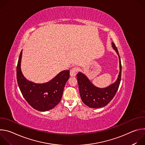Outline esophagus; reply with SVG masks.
Here are the masks:
<instances>
[{
    "label": "esophagus",
    "instance_id": "obj_1",
    "mask_svg": "<svg viewBox=\"0 0 145 145\" xmlns=\"http://www.w3.org/2000/svg\"><path fill=\"white\" fill-rule=\"evenodd\" d=\"M78 71V68L76 67H74L70 71V75L72 77H74L76 74V73Z\"/></svg>",
    "mask_w": 145,
    "mask_h": 145
}]
</instances>
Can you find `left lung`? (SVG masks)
Returning <instances> with one entry per match:
<instances>
[{
  "label": "left lung",
  "instance_id": "obj_1",
  "mask_svg": "<svg viewBox=\"0 0 145 145\" xmlns=\"http://www.w3.org/2000/svg\"><path fill=\"white\" fill-rule=\"evenodd\" d=\"M112 47L118 55L119 60V73L116 80L114 83L105 88H99L92 83L85 74L80 72L77 74L81 100L90 108H99L107 106L114 98L119 88L121 73V61L118 50L112 42Z\"/></svg>",
  "mask_w": 145,
  "mask_h": 145
}]
</instances>
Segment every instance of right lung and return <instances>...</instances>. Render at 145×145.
<instances>
[{
  "mask_svg": "<svg viewBox=\"0 0 145 145\" xmlns=\"http://www.w3.org/2000/svg\"><path fill=\"white\" fill-rule=\"evenodd\" d=\"M22 50L20 53L16 67V78L24 97L35 110L45 112L53 109L59 103L64 87L68 80L69 71H63L45 83H35L24 76L20 65Z\"/></svg>",
  "mask_w": 145,
  "mask_h": 145,
  "instance_id": "1",
  "label": "right lung"
}]
</instances>
